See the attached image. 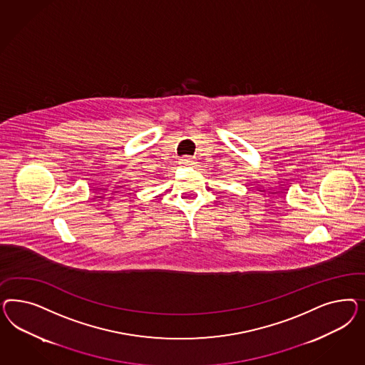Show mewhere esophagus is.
Wrapping results in <instances>:
<instances>
[{"instance_id": "1", "label": "esophagus", "mask_w": 365, "mask_h": 365, "mask_svg": "<svg viewBox=\"0 0 365 365\" xmlns=\"http://www.w3.org/2000/svg\"><path fill=\"white\" fill-rule=\"evenodd\" d=\"M192 163H194V158L183 156V158L180 159V165H183V166H191Z\"/></svg>"}]
</instances>
